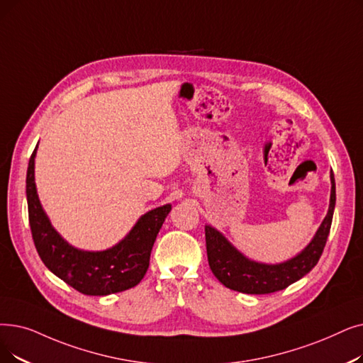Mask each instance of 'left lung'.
Returning <instances> with one entry per match:
<instances>
[{
    "label": "left lung",
    "instance_id": "8db88e82",
    "mask_svg": "<svg viewBox=\"0 0 363 363\" xmlns=\"http://www.w3.org/2000/svg\"><path fill=\"white\" fill-rule=\"evenodd\" d=\"M330 184L333 188H330L329 211L322 225L301 254L286 262L269 265L250 261L233 247L223 234L206 225L204 233H206L208 261L215 277L233 291L255 295L281 291L304 277L318 264L333 224L335 208V179L333 172H330Z\"/></svg>",
    "mask_w": 363,
    "mask_h": 363
}]
</instances>
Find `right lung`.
Segmentation results:
<instances>
[{
  "label": "right lung",
  "instance_id": "right-lung-1",
  "mask_svg": "<svg viewBox=\"0 0 363 363\" xmlns=\"http://www.w3.org/2000/svg\"><path fill=\"white\" fill-rule=\"evenodd\" d=\"M35 151L26 172V199L30 233L44 265L84 295H109L136 286L148 270L151 249L172 209L170 204L140 216L132 231L111 249H75L56 233L41 208L34 181Z\"/></svg>",
  "mask_w": 363,
  "mask_h": 363
}]
</instances>
